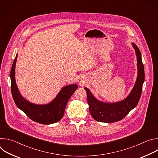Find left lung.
I'll return each mask as SVG.
<instances>
[{
    "mask_svg": "<svg viewBox=\"0 0 158 158\" xmlns=\"http://www.w3.org/2000/svg\"><path fill=\"white\" fill-rule=\"evenodd\" d=\"M132 46L137 56L138 75L132 91L124 100L115 103H104L97 100L87 87L84 88L87 93L89 112L97 121L110 123L123 119L137 106L140 99L144 81V69L138 47L133 43Z\"/></svg>",
    "mask_w": 158,
    "mask_h": 158,
    "instance_id": "left-lung-1",
    "label": "left lung"
}]
</instances>
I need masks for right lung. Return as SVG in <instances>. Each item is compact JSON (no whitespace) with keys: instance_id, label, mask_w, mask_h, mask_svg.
<instances>
[{"instance_id":"obj_1","label":"right lung","mask_w":158,"mask_h":158,"mask_svg":"<svg viewBox=\"0 0 158 158\" xmlns=\"http://www.w3.org/2000/svg\"><path fill=\"white\" fill-rule=\"evenodd\" d=\"M17 54L14 60L10 71L11 92L16 106L32 121L42 124H50L59 121L63 117L65 106L71 96L78 87L71 84L63 87L57 97L51 103L46 105L32 104L22 98L18 91L15 80V67Z\"/></svg>"}]
</instances>
